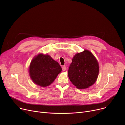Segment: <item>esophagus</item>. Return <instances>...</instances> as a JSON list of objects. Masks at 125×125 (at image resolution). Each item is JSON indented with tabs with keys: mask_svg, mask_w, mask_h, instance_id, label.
<instances>
[{
	"mask_svg": "<svg viewBox=\"0 0 125 125\" xmlns=\"http://www.w3.org/2000/svg\"><path fill=\"white\" fill-rule=\"evenodd\" d=\"M66 70V66H63L62 67V70L63 71H65Z\"/></svg>",
	"mask_w": 125,
	"mask_h": 125,
	"instance_id": "esophagus-1",
	"label": "esophagus"
}]
</instances>
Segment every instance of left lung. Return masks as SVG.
Here are the masks:
<instances>
[{
    "label": "left lung",
    "instance_id": "1",
    "mask_svg": "<svg viewBox=\"0 0 125 125\" xmlns=\"http://www.w3.org/2000/svg\"><path fill=\"white\" fill-rule=\"evenodd\" d=\"M99 63L92 52L84 50L76 54L68 69L70 82L79 89H87L96 82L99 74Z\"/></svg>",
    "mask_w": 125,
    "mask_h": 125
}]
</instances>
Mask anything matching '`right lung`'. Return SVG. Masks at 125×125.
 I'll return each mask as SVG.
<instances>
[{
  "label": "right lung",
  "instance_id": "right-lung-1",
  "mask_svg": "<svg viewBox=\"0 0 125 125\" xmlns=\"http://www.w3.org/2000/svg\"><path fill=\"white\" fill-rule=\"evenodd\" d=\"M62 71L59 64L50 55L38 54L31 61L29 73L35 84L42 87L50 86Z\"/></svg>",
  "mask_w": 125,
  "mask_h": 125
}]
</instances>
